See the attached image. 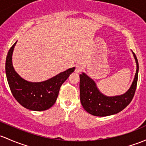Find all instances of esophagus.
<instances>
[{"label": "esophagus", "mask_w": 146, "mask_h": 146, "mask_svg": "<svg viewBox=\"0 0 146 146\" xmlns=\"http://www.w3.org/2000/svg\"><path fill=\"white\" fill-rule=\"evenodd\" d=\"M82 67L81 66L80 64H77L76 66V69H75V72H76V73H79L82 71Z\"/></svg>", "instance_id": "34e87169"}]
</instances>
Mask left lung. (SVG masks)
Masks as SVG:
<instances>
[{
  "instance_id": "8db88e82",
  "label": "left lung",
  "mask_w": 146,
  "mask_h": 146,
  "mask_svg": "<svg viewBox=\"0 0 146 146\" xmlns=\"http://www.w3.org/2000/svg\"><path fill=\"white\" fill-rule=\"evenodd\" d=\"M136 64V71L131 87L125 94L108 96L99 91L96 82L85 73L80 75V102L87 113L94 116L105 117L116 114L125 108L132 100L136 89L139 63L132 52Z\"/></svg>"
}]
</instances>
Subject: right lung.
Here are the masks:
<instances>
[{"label":"right lung","mask_w":146,"mask_h":146,"mask_svg":"<svg viewBox=\"0 0 146 146\" xmlns=\"http://www.w3.org/2000/svg\"><path fill=\"white\" fill-rule=\"evenodd\" d=\"M17 42L7 53L5 61V73L12 95L22 106L35 111H42L51 108L56 102L61 85L75 70V67L42 81L29 82L15 71L12 65V53Z\"/></svg>","instance_id":"add662e5"}]
</instances>
